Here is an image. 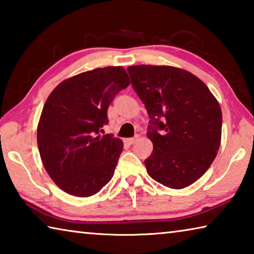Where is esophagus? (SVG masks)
Listing matches in <instances>:
<instances>
[{"mask_svg": "<svg viewBox=\"0 0 254 254\" xmlns=\"http://www.w3.org/2000/svg\"><path fill=\"white\" fill-rule=\"evenodd\" d=\"M137 139H139V135H135L134 137H127V139L124 140V142H126L128 145H131V144L134 143Z\"/></svg>", "mask_w": 254, "mask_h": 254, "instance_id": "1", "label": "esophagus"}]
</instances>
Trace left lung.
<instances>
[{
	"label": "left lung",
	"mask_w": 254,
	"mask_h": 254,
	"mask_svg": "<svg viewBox=\"0 0 254 254\" xmlns=\"http://www.w3.org/2000/svg\"><path fill=\"white\" fill-rule=\"evenodd\" d=\"M145 106L147 135L153 151L144 160L150 177L180 189L195 183L212 165L221 144L222 111L198 77L170 66L127 68Z\"/></svg>",
	"instance_id": "1"
}]
</instances>
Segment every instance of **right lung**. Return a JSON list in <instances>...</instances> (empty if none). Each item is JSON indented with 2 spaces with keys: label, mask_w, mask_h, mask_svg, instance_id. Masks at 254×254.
Here are the masks:
<instances>
[{
  "label": "right lung",
  "mask_w": 254,
  "mask_h": 254,
  "mask_svg": "<svg viewBox=\"0 0 254 254\" xmlns=\"http://www.w3.org/2000/svg\"><path fill=\"white\" fill-rule=\"evenodd\" d=\"M130 85L123 67H104L70 77L47 98L37 130L47 173L64 191L77 197L95 195L114 175L123 142L101 135L107 109Z\"/></svg>",
  "instance_id": "right-lung-1"
}]
</instances>
